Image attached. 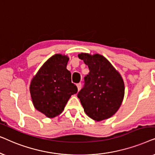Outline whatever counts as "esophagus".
I'll return each instance as SVG.
<instances>
[{
  "label": "esophagus",
  "instance_id": "obj_1",
  "mask_svg": "<svg viewBox=\"0 0 155 155\" xmlns=\"http://www.w3.org/2000/svg\"><path fill=\"white\" fill-rule=\"evenodd\" d=\"M77 87H78V90H80V89H81V87H82V84H81V82H80V83H78V84H77Z\"/></svg>",
  "mask_w": 155,
  "mask_h": 155
}]
</instances>
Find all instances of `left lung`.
Returning <instances> with one entry per match:
<instances>
[{
    "mask_svg": "<svg viewBox=\"0 0 155 155\" xmlns=\"http://www.w3.org/2000/svg\"><path fill=\"white\" fill-rule=\"evenodd\" d=\"M78 57L90 70L84 78L83 87L78 93L84 111L97 121L111 117L124 99L125 89L121 76L103 56L82 53Z\"/></svg>",
    "mask_w": 155,
    "mask_h": 155,
    "instance_id": "8db88e82",
    "label": "left lung"
}]
</instances>
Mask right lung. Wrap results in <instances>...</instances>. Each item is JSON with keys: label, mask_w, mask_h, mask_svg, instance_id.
I'll list each match as a JSON object with an SVG mask.
<instances>
[{"label": "right lung", "mask_w": 155, "mask_h": 155, "mask_svg": "<svg viewBox=\"0 0 155 155\" xmlns=\"http://www.w3.org/2000/svg\"><path fill=\"white\" fill-rule=\"evenodd\" d=\"M68 58L56 54L44 63L30 84L33 104L48 118L59 115L64 110L71 95L78 87L71 81V73L66 68Z\"/></svg>", "instance_id": "add662e5"}]
</instances>
